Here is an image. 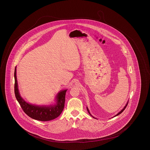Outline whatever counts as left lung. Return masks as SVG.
Here are the masks:
<instances>
[{"mask_svg": "<svg viewBox=\"0 0 150 150\" xmlns=\"http://www.w3.org/2000/svg\"><path fill=\"white\" fill-rule=\"evenodd\" d=\"M127 104H128V102H127V104H126V105H125V107H124V108H123V109H122V110H121V111H120V112H118V113H117V115H116V116H115H115H118V115H120V114H121V113H122V112H123V111H124V110H125V108H126V106H127ZM87 111H88V113H89V114H90V116H92V115H91V114H90V111H89V110H88V108H87Z\"/></svg>", "mask_w": 150, "mask_h": 150, "instance_id": "8db88e82", "label": "left lung"}]
</instances>
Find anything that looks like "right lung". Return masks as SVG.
<instances>
[{
  "instance_id": "add662e5",
  "label": "right lung",
  "mask_w": 150,
  "mask_h": 150,
  "mask_svg": "<svg viewBox=\"0 0 150 150\" xmlns=\"http://www.w3.org/2000/svg\"><path fill=\"white\" fill-rule=\"evenodd\" d=\"M14 77L15 96L23 110L28 116L41 121H47L57 118L62 113L64 108L65 94L67 90H62L57 94L56 97V104L49 106L33 105L25 102L20 95L16 77V67Z\"/></svg>"
}]
</instances>
